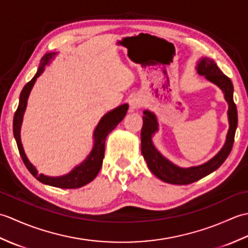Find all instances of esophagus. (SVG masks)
<instances>
[{
    "label": "esophagus",
    "mask_w": 248,
    "mask_h": 248,
    "mask_svg": "<svg viewBox=\"0 0 248 248\" xmlns=\"http://www.w3.org/2000/svg\"><path fill=\"white\" fill-rule=\"evenodd\" d=\"M141 103H143V99L140 98V96H133V97H131L130 101H129L131 112H134V110L139 109V108L141 107Z\"/></svg>",
    "instance_id": "obj_1"
}]
</instances>
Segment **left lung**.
Wrapping results in <instances>:
<instances>
[{"label":"left lung","mask_w":248,"mask_h":248,"mask_svg":"<svg viewBox=\"0 0 248 248\" xmlns=\"http://www.w3.org/2000/svg\"><path fill=\"white\" fill-rule=\"evenodd\" d=\"M196 70L199 76H203L208 81L215 84L223 92L225 100L228 103V133L222 149L212 159L202 165L180 167L166 159L152 143V136L159 131V123H157L155 113H152L149 109H145L143 112V128L140 132L141 155L146 160L151 172L166 183L184 186V184L198 181L199 179L217 170L227 159L231 149H232L235 130L238 127V112H236V107L233 102L232 82L220 71L215 62L209 57H202L197 62Z\"/></svg>","instance_id":"1"}]
</instances>
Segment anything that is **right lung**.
Here are the masks:
<instances>
[{
	"instance_id": "obj_1",
	"label": "right lung",
	"mask_w": 248,
	"mask_h": 248,
	"mask_svg": "<svg viewBox=\"0 0 248 248\" xmlns=\"http://www.w3.org/2000/svg\"><path fill=\"white\" fill-rule=\"evenodd\" d=\"M55 55H57V52H50V53H46L43 56L36 75L28 84H26L23 87L22 92H21L18 108L16 110L14 116V136L16 141H17L20 155L22 157L26 168H28L29 171L37 179V180L40 181L41 183L46 184V186L55 187L78 188L82 187L83 186H85V184L93 181L98 175L100 168L102 166L104 157V145L107 136L109 134V132H112V131L117 127V124L120 121L124 119L125 114H127L129 105L127 103L121 104L116 108L109 110V112H108L101 119H100L96 129L93 130V149L86 156V159L78 165H77L70 172L59 177H51L44 175V173H38V170H36V167L31 164L30 160L28 159V156H26L22 143H21V125H22L23 116L26 109V105H28V99L30 97L31 88H33L37 78L43 75L46 66L50 64L51 60H53Z\"/></svg>"
}]
</instances>
